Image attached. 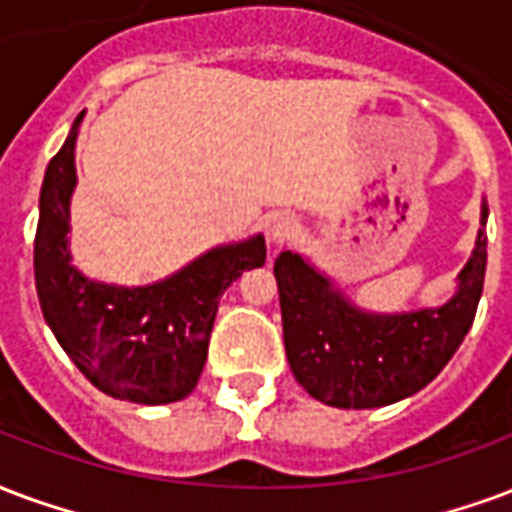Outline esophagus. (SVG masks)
<instances>
[{
  "instance_id": "obj_1",
  "label": "esophagus",
  "mask_w": 512,
  "mask_h": 512,
  "mask_svg": "<svg viewBox=\"0 0 512 512\" xmlns=\"http://www.w3.org/2000/svg\"><path fill=\"white\" fill-rule=\"evenodd\" d=\"M298 236V219L290 217V214H279V217L271 219V225H268V241L276 246L287 244V241H293Z\"/></svg>"
}]
</instances>
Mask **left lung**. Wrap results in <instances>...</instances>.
<instances>
[{
    "mask_svg": "<svg viewBox=\"0 0 512 512\" xmlns=\"http://www.w3.org/2000/svg\"><path fill=\"white\" fill-rule=\"evenodd\" d=\"M486 219L483 206L480 225ZM486 257V233L480 230L448 304L410 314H366L333 293L331 282L306 266L304 257L282 252L274 274L295 380L309 396L342 410L385 407L426 388L472 328Z\"/></svg>",
    "mask_w": 512,
    "mask_h": 512,
    "instance_id": "obj_1",
    "label": "left lung"
}]
</instances>
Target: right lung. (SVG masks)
I'll return each instance as SVG.
<instances>
[{
  "instance_id": "obj_1",
  "label": "right lung",
  "mask_w": 512,
  "mask_h": 512,
  "mask_svg": "<svg viewBox=\"0 0 512 512\" xmlns=\"http://www.w3.org/2000/svg\"><path fill=\"white\" fill-rule=\"evenodd\" d=\"M83 113L48 162L34 236V285L45 323L94 388L135 404H170L195 391L219 298L246 268L266 263L263 236L219 246L165 282L111 287L70 266L67 230L75 138Z\"/></svg>"
}]
</instances>
